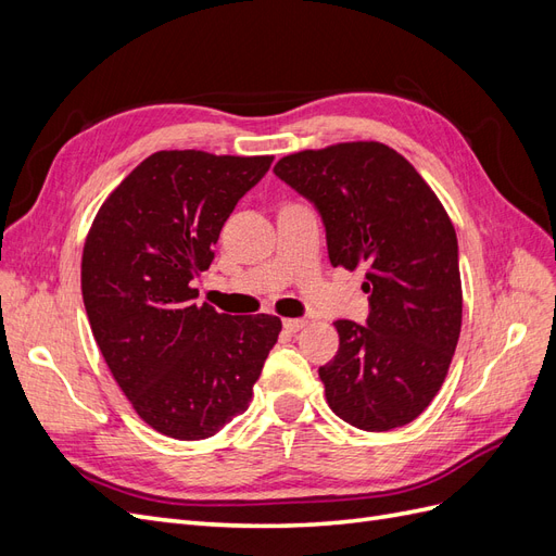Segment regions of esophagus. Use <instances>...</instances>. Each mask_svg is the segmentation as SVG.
Listing matches in <instances>:
<instances>
[{
  "mask_svg": "<svg viewBox=\"0 0 556 556\" xmlns=\"http://www.w3.org/2000/svg\"><path fill=\"white\" fill-rule=\"evenodd\" d=\"M282 327H285V331H299V329H304L306 327V319H301V317H285L282 319Z\"/></svg>",
  "mask_w": 556,
  "mask_h": 556,
  "instance_id": "obj_1",
  "label": "esophagus"
}]
</instances>
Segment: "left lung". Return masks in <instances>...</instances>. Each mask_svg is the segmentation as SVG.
<instances>
[{
  "instance_id": "left-lung-1",
  "label": "left lung",
  "mask_w": 556,
  "mask_h": 556,
  "mask_svg": "<svg viewBox=\"0 0 556 556\" xmlns=\"http://www.w3.org/2000/svg\"><path fill=\"white\" fill-rule=\"evenodd\" d=\"M311 199L333 266H366V325L333 323L339 352L319 366L329 408L364 431L413 422L447 376L462 331L457 233L415 166L378 141L333 143L278 160Z\"/></svg>"
}]
</instances>
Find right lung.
Masks as SVG:
<instances>
[{"label":"right lung","instance_id":"right-lung-1","mask_svg":"<svg viewBox=\"0 0 556 556\" xmlns=\"http://www.w3.org/2000/svg\"><path fill=\"white\" fill-rule=\"evenodd\" d=\"M271 162L160 150L106 197L83 245L94 341L131 408L169 439L204 441L241 415L278 341L280 317L197 306L192 288Z\"/></svg>","mask_w":556,"mask_h":556}]
</instances>
